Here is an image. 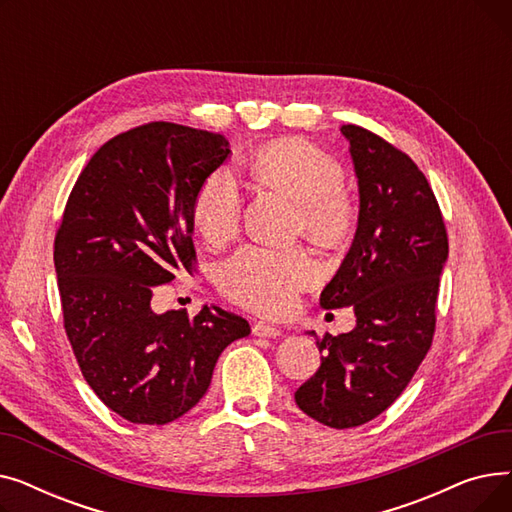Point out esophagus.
<instances>
[{
    "label": "esophagus",
    "mask_w": 512,
    "mask_h": 512,
    "mask_svg": "<svg viewBox=\"0 0 512 512\" xmlns=\"http://www.w3.org/2000/svg\"><path fill=\"white\" fill-rule=\"evenodd\" d=\"M253 334L259 338H278L282 336V330L272 324H265V321H257V324H253Z\"/></svg>",
    "instance_id": "esophagus-1"
}]
</instances>
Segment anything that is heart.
<instances>
[{
	"mask_svg": "<svg viewBox=\"0 0 512 512\" xmlns=\"http://www.w3.org/2000/svg\"><path fill=\"white\" fill-rule=\"evenodd\" d=\"M247 168L263 186L297 201L299 230L319 245H340L353 232L357 209L342 188L340 161L328 151L305 139L274 141L257 149ZM191 213L197 232L211 247H222L236 236L242 193L230 168H218L205 176ZM317 276V261L303 247L247 245L222 263L218 284L230 301L263 315H280Z\"/></svg>",
	"mask_w": 512,
	"mask_h": 512,
	"instance_id": "b5f03b06",
	"label": "heart"
}]
</instances>
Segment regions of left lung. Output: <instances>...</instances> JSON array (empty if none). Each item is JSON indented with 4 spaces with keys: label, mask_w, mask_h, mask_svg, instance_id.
Segmentation results:
<instances>
[{
    "label": "left lung",
    "mask_w": 512,
    "mask_h": 512,
    "mask_svg": "<svg viewBox=\"0 0 512 512\" xmlns=\"http://www.w3.org/2000/svg\"><path fill=\"white\" fill-rule=\"evenodd\" d=\"M340 132L351 145L359 220L319 305L353 307L357 326L317 342L321 365L294 400L311 419L346 429L384 413L432 346L448 236L432 186L407 153L355 124Z\"/></svg>",
    "instance_id": "obj_1"
}]
</instances>
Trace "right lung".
Instances as JSON below:
<instances>
[{"label": "right lung", "instance_id": "obj_1", "mask_svg": "<svg viewBox=\"0 0 512 512\" xmlns=\"http://www.w3.org/2000/svg\"><path fill=\"white\" fill-rule=\"evenodd\" d=\"M228 155L222 134L143 124L107 141L68 197L53 247L64 328L87 384L130 423L191 411L224 348L251 334L220 307L151 309L157 286L191 274L193 199Z\"/></svg>", "mask_w": 512, "mask_h": 512}]
</instances>
